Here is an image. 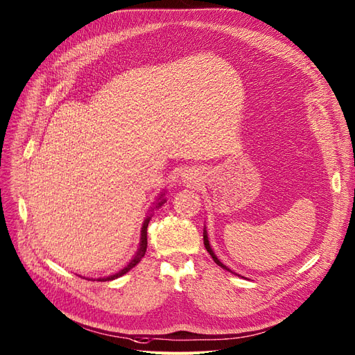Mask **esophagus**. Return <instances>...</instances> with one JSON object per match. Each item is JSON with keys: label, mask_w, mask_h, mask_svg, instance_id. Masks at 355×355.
Here are the masks:
<instances>
[{"label": "esophagus", "mask_w": 355, "mask_h": 355, "mask_svg": "<svg viewBox=\"0 0 355 355\" xmlns=\"http://www.w3.org/2000/svg\"><path fill=\"white\" fill-rule=\"evenodd\" d=\"M184 177H186V178H187L190 182H194V178H196V177L193 175V173H191V171H189V173H187L186 175H184Z\"/></svg>", "instance_id": "esophagus-1"}]
</instances>
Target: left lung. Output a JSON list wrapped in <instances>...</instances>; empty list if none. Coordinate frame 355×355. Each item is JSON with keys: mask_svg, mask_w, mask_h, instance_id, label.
Returning <instances> with one entry per match:
<instances>
[{"mask_svg": "<svg viewBox=\"0 0 355 355\" xmlns=\"http://www.w3.org/2000/svg\"><path fill=\"white\" fill-rule=\"evenodd\" d=\"M203 241H205V246H206V250H207V252L210 254V257L213 258V261L216 264H218L219 267H222L223 270H226V271H230L225 264H222L220 261H219V258L216 257V254L213 252V250H211V246H210V242H209V236H207V230H206V226H205V229H203ZM230 272H234V271H230ZM235 274V272H234ZM236 275H239V274H236Z\"/></svg>", "mask_w": 355, "mask_h": 355, "instance_id": "1", "label": "left lung"}]
</instances>
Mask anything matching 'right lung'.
I'll return each mask as SVG.
<instances>
[{"label":"right lung","mask_w":355,"mask_h":355,"mask_svg":"<svg viewBox=\"0 0 355 355\" xmlns=\"http://www.w3.org/2000/svg\"><path fill=\"white\" fill-rule=\"evenodd\" d=\"M165 202H166L165 191H162V193L159 194L158 200H157V203H153V207L150 209V211H153V209H159ZM150 218H152V214H148L146 218H145V220H144V223H142V227H141V242H139V246H137L136 254H135L133 258L129 261V264H128L125 268H121L120 271H117L116 274L107 275V277H100V279H88V280H92V282H96V280H97V282H110V280L119 279V277H121L123 274H126L128 271H130L136 264H139L141 259L145 257V252H146V246H148V234H146V230H148V223H149ZM80 277H81V275H80Z\"/></svg>","instance_id":"1"}]
</instances>
